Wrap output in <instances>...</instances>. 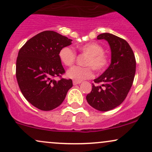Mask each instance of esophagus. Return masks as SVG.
Here are the masks:
<instances>
[{"label":"esophagus","instance_id":"esophagus-1","mask_svg":"<svg viewBox=\"0 0 152 152\" xmlns=\"http://www.w3.org/2000/svg\"><path fill=\"white\" fill-rule=\"evenodd\" d=\"M81 81H73V83H74V85H76V84H79V83H81Z\"/></svg>","mask_w":152,"mask_h":152}]
</instances>
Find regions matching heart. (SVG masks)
<instances>
[{
	"label": "heart",
	"mask_w": 152,
	"mask_h": 152,
	"mask_svg": "<svg viewBox=\"0 0 152 152\" xmlns=\"http://www.w3.org/2000/svg\"><path fill=\"white\" fill-rule=\"evenodd\" d=\"M81 53L87 56L83 66H75L67 71V76L75 81H81L93 76V70L96 73H102L107 69L110 63V56L104 52V48L96 42H89L77 46ZM63 64L71 67L76 60V53L71 47L62 48L58 53Z\"/></svg>",
	"instance_id": "obj_1"
}]
</instances>
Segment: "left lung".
<instances>
[{
  "label": "left lung",
  "instance_id": "8db88e82",
  "mask_svg": "<svg viewBox=\"0 0 152 152\" xmlns=\"http://www.w3.org/2000/svg\"><path fill=\"white\" fill-rule=\"evenodd\" d=\"M97 39H105L111 50V63L99 78L94 79L92 90L87 94L88 104L101 111L111 110L119 106L126 99L133 84L136 72V59L128 43L115 35L104 33Z\"/></svg>",
  "mask_w": 152,
  "mask_h": 152
}]
</instances>
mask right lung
Segmentation results:
<instances>
[{
	"instance_id": "1",
	"label": "right lung",
	"mask_w": 152,
	"mask_h": 152,
	"mask_svg": "<svg viewBox=\"0 0 152 152\" xmlns=\"http://www.w3.org/2000/svg\"><path fill=\"white\" fill-rule=\"evenodd\" d=\"M72 40L53 31H45L30 38L19 50L15 76L26 100L42 111L58 107L73 86L65 74L58 53ZM59 77L56 81L54 78Z\"/></svg>"
}]
</instances>
